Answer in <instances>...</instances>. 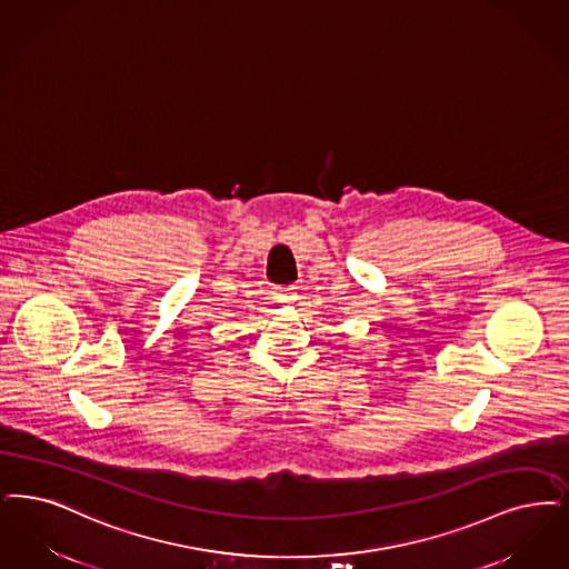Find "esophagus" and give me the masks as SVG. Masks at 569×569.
<instances>
[{"label": "esophagus", "mask_w": 569, "mask_h": 569, "mask_svg": "<svg viewBox=\"0 0 569 569\" xmlns=\"http://www.w3.org/2000/svg\"><path fill=\"white\" fill-rule=\"evenodd\" d=\"M274 298L279 302H286V305H292L296 300V288L295 286H277L274 288Z\"/></svg>", "instance_id": "obj_1"}]
</instances>
